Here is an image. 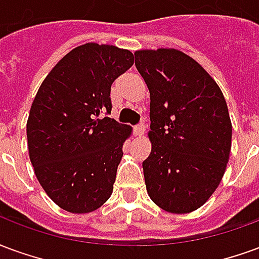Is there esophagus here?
<instances>
[{"label":"esophagus","instance_id":"34e87169","mask_svg":"<svg viewBox=\"0 0 259 259\" xmlns=\"http://www.w3.org/2000/svg\"><path fill=\"white\" fill-rule=\"evenodd\" d=\"M144 133H146V126H144L143 123L137 124V126L135 127V135L141 137V136H144Z\"/></svg>","mask_w":259,"mask_h":259}]
</instances>
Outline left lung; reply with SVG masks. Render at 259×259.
Segmentation results:
<instances>
[{"label": "left lung", "instance_id": "1", "mask_svg": "<svg viewBox=\"0 0 259 259\" xmlns=\"http://www.w3.org/2000/svg\"><path fill=\"white\" fill-rule=\"evenodd\" d=\"M135 57L150 90L147 193L163 211L189 213L209 200L228 166L226 100L211 74L176 48L139 50Z\"/></svg>", "mask_w": 259, "mask_h": 259}]
</instances>
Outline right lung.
Instances as JSON below:
<instances>
[{"mask_svg": "<svg viewBox=\"0 0 259 259\" xmlns=\"http://www.w3.org/2000/svg\"><path fill=\"white\" fill-rule=\"evenodd\" d=\"M135 62L129 50L87 42L55 65L31 104L27 148L37 180L65 211L89 213L111 197L133 129L111 113V84Z\"/></svg>", "mask_w": 259, "mask_h": 259, "instance_id": "obj_1", "label": "right lung"}]
</instances>
